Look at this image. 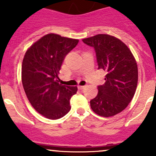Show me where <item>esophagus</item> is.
<instances>
[{
	"instance_id": "34e87169",
	"label": "esophagus",
	"mask_w": 156,
	"mask_h": 156,
	"mask_svg": "<svg viewBox=\"0 0 156 156\" xmlns=\"http://www.w3.org/2000/svg\"><path fill=\"white\" fill-rule=\"evenodd\" d=\"M84 87H85V86H80V85L78 86V88L79 90H83Z\"/></svg>"
}]
</instances>
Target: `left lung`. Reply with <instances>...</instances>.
Instances as JSON below:
<instances>
[{
    "label": "left lung",
    "instance_id": "1",
    "mask_svg": "<svg viewBox=\"0 0 156 156\" xmlns=\"http://www.w3.org/2000/svg\"><path fill=\"white\" fill-rule=\"evenodd\" d=\"M95 50L98 69L106 72L105 83L99 85L90 107L97 115L110 117L123 111L134 96L137 86L136 62L125 44L108 34L83 39Z\"/></svg>",
    "mask_w": 156,
    "mask_h": 156
}]
</instances>
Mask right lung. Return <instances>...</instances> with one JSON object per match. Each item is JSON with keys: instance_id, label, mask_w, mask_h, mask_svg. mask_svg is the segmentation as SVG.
Masks as SVG:
<instances>
[{"instance_id": "right-lung-1", "label": "right lung", "mask_w": 156, "mask_h": 156, "mask_svg": "<svg viewBox=\"0 0 156 156\" xmlns=\"http://www.w3.org/2000/svg\"><path fill=\"white\" fill-rule=\"evenodd\" d=\"M78 40L48 34L28 49L22 65V82L34 109L52 120L60 119L71 109L70 99L77 87L62 85L58 77L66 56Z\"/></svg>"}]
</instances>
